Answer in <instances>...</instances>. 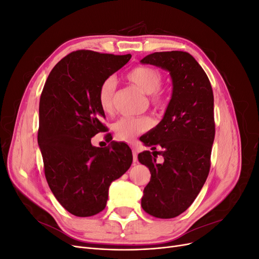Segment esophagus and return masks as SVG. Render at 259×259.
<instances>
[{
  "mask_svg": "<svg viewBox=\"0 0 259 259\" xmlns=\"http://www.w3.org/2000/svg\"><path fill=\"white\" fill-rule=\"evenodd\" d=\"M132 151H133V161L137 162V151H136V149L133 148Z\"/></svg>",
  "mask_w": 259,
  "mask_h": 259,
  "instance_id": "esophagus-1",
  "label": "esophagus"
}]
</instances>
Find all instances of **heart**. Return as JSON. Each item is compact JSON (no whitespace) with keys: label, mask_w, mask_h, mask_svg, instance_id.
<instances>
[{"label":"heart","mask_w":259,"mask_h":259,"mask_svg":"<svg viewBox=\"0 0 259 259\" xmlns=\"http://www.w3.org/2000/svg\"><path fill=\"white\" fill-rule=\"evenodd\" d=\"M126 77L140 91L150 96V101L155 109L163 110L166 107V96L160 90L162 74L158 70L151 67L140 66L132 69ZM114 91L115 81L113 77H108L99 86L97 100L100 109L106 114L111 113L113 109ZM151 126L152 120L148 116H124L112 125V130L117 139L131 143L136 136L150 130Z\"/></svg>","instance_id":"b5f03b06"}]
</instances>
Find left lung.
Returning <instances> with one entry per match:
<instances>
[{
  "instance_id": "1",
  "label": "left lung",
  "mask_w": 259,
  "mask_h": 259,
  "mask_svg": "<svg viewBox=\"0 0 259 259\" xmlns=\"http://www.w3.org/2000/svg\"><path fill=\"white\" fill-rule=\"evenodd\" d=\"M140 62L166 70L173 84L163 119L140 137L154 150L138 154V161L151 173L142 207L154 217L174 218L192 204L208 176L215 138L213 90L189 53L158 52ZM156 146L161 152L155 151ZM158 154L163 156L160 163Z\"/></svg>"
}]
</instances>
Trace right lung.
I'll use <instances>...</instances> for the list:
<instances>
[{
  "label": "right lung",
  "mask_w": 259,
  "mask_h": 259,
  "mask_svg": "<svg viewBox=\"0 0 259 259\" xmlns=\"http://www.w3.org/2000/svg\"><path fill=\"white\" fill-rule=\"evenodd\" d=\"M132 55L76 51L53 68L38 107L37 144L44 173L61 206L77 217L98 214L106 207L108 191L133 162L125 143L93 146L91 138L105 131L99 86Z\"/></svg>",
  "instance_id": "add662e5"
}]
</instances>
